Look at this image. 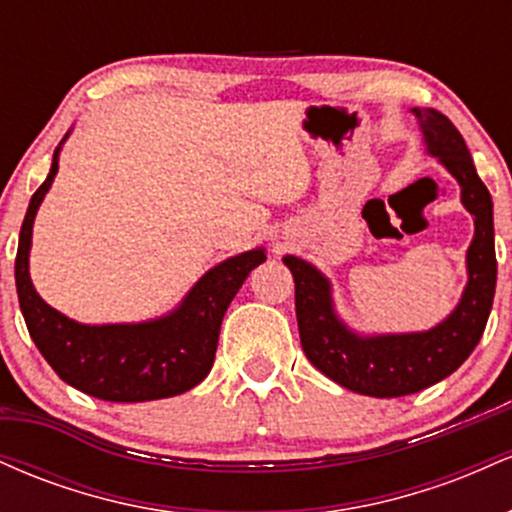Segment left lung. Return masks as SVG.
Masks as SVG:
<instances>
[{"instance_id":"1","label":"left lung","mask_w":512,"mask_h":512,"mask_svg":"<svg viewBox=\"0 0 512 512\" xmlns=\"http://www.w3.org/2000/svg\"><path fill=\"white\" fill-rule=\"evenodd\" d=\"M411 113L419 117L426 151L460 182L464 209L474 216V238L467 250L469 281L457 308L428 332L361 337L334 313L327 276L301 257H284L296 281V317L305 356L334 383L368 397L414 395L455 373L479 344L496 293L489 190L448 117L433 108H414Z\"/></svg>"}]
</instances>
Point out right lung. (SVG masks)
Segmentation results:
<instances>
[{
	"label": "right lung",
	"instance_id": "obj_1",
	"mask_svg": "<svg viewBox=\"0 0 512 512\" xmlns=\"http://www.w3.org/2000/svg\"><path fill=\"white\" fill-rule=\"evenodd\" d=\"M57 158L60 146L48 178L28 204L16 252V291L35 346L64 383L105 402H149L192 390L214 366L223 315L248 274L267 260L264 248L216 264L173 313L158 320L137 325H81L69 320L38 296L28 274L35 211L60 168Z\"/></svg>",
	"mask_w": 512,
	"mask_h": 512
}]
</instances>
